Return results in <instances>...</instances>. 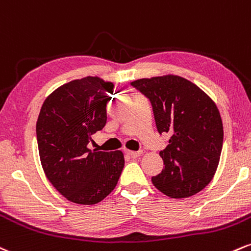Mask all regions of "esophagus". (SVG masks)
Here are the masks:
<instances>
[{
	"label": "esophagus",
	"mask_w": 251,
	"mask_h": 251,
	"mask_svg": "<svg viewBox=\"0 0 251 251\" xmlns=\"http://www.w3.org/2000/svg\"><path fill=\"white\" fill-rule=\"evenodd\" d=\"M128 154L130 155V157H132V158H137L143 154V151L142 150H138V151H128Z\"/></svg>",
	"instance_id": "obj_1"
}]
</instances>
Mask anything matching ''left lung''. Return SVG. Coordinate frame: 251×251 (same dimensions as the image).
<instances>
[{"label":"left lung","instance_id":"1","mask_svg":"<svg viewBox=\"0 0 251 251\" xmlns=\"http://www.w3.org/2000/svg\"><path fill=\"white\" fill-rule=\"evenodd\" d=\"M131 85L149 99L158 132L170 135L160 151L164 168L152 176V184L172 199L204 189L223 146L222 119L215 102L193 82L175 75L141 78Z\"/></svg>","mask_w":251,"mask_h":251}]
</instances>
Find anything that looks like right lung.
<instances>
[{
  "instance_id": "1",
  "label": "right lung",
  "mask_w": 251,
  "mask_h": 251,
  "mask_svg": "<svg viewBox=\"0 0 251 251\" xmlns=\"http://www.w3.org/2000/svg\"><path fill=\"white\" fill-rule=\"evenodd\" d=\"M114 84L100 77L74 79L47 97L36 123L38 154L55 189L77 204L101 202L116 187L125 156L88 148L91 135L107 123Z\"/></svg>"
}]
</instances>
